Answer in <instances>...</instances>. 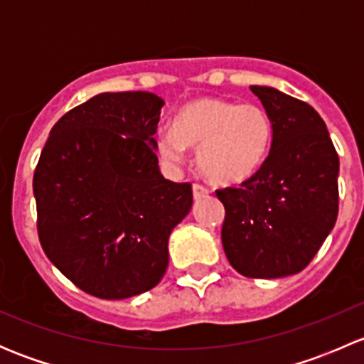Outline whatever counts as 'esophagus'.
I'll return each instance as SVG.
<instances>
[{
    "label": "esophagus",
    "mask_w": 364,
    "mask_h": 364,
    "mask_svg": "<svg viewBox=\"0 0 364 364\" xmlns=\"http://www.w3.org/2000/svg\"><path fill=\"white\" fill-rule=\"evenodd\" d=\"M208 196H209V190L205 188V186L199 185V183H196V185H193V199L200 200V199H204V197H208Z\"/></svg>",
    "instance_id": "obj_1"
}]
</instances>
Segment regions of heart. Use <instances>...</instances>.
Instances as JSON below:
<instances>
[{
    "label": "heart",
    "mask_w": 364,
    "mask_h": 364,
    "mask_svg": "<svg viewBox=\"0 0 364 364\" xmlns=\"http://www.w3.org/2000/svg\"><path fill=\"white\" fill-rule=\"evenodd\" d=\"M271 137V119L259 105L203 97L176 112L172 127L159 135V153L171 164H181L186 148H197L204 176L220 185H236L259 171Z\"/></svg>",
    "instance_id": "obj_1"
}]
</instances>
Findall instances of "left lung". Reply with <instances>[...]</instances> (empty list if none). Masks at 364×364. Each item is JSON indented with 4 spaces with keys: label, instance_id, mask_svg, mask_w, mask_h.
I'll use <instances>...</instances> for the list:
<instances>
[{
    "label": "left lung",
    "instance_id": "1",
    "mask_svg": "<svg viewBox=\"0 0 364 364\" xmlns=\"http://www.w3.org/2000/svg\"><path fill=\"white\" fill-rule=\"evenodd\" d=\"M250 90L271 119V149L240 188L216 190L222 245L243 277L282 278L303 271L335 227L340 160L311 105L269 86Z\"/></svg>",
    "mask_w": 364,
    "mask_h": 364
}]
</instances>
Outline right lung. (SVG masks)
I'll return each mask as SVG.
<instances>
[{
	"mask_svg": "<svg viewBox=\"0 0 364 364\" xmlns=\"http://www.w3.org/2000/svg\"><path fill=\"white\" fill-rule=\"evenodd\" d=\"M165 102L148 91L100 93L58 121L33 176L38 237L80 291L124 299L164 278L168 236L192 208V185L161 176Z\"/></svg>",
	"mask_w": 364,
	"mask_h": 364,
	"instance_id": "right-lung-1",
	"label": "right lung"
}]
</instances>
